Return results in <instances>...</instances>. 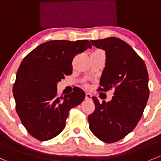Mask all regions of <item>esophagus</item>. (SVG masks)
Returning <instances> with one entry per match:
<instances>
[{
    "label": "esophagus",
    "instance_id": "esophagus-1",
    "mask_svg": "<svg viewBox=\"0 0 161 161\" xmlns=\"http://www.w3.org/2000/svg\"><path fill=\"white\" fill-rule=\"evenodd\" d=\"M92 99V95L89 92H86V99Z\"/></svg>",
    "mask_w": 161,
    "mask_h": 161
}]
</instances>
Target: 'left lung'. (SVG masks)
Masks as SVG:
<instances>
[{
    "instance_id": "left-lung-1",
    "label": "left lung",
    "mask_w": 161,
    "mask_h": 161,
    "mask_svg": "<svg viewBox=\"0 0 161 161\" xmlns=\"http://www.w3.org/2000/svg\"><path fill=\"white\" fill-rule=\"evenodd\" d=\"M90 42L106 53L99 90L113 89L114 96L103 103L92 98L96 108L88 117L89 129L102 141L114 143L133 131L143 115L150 93L148 72L143 59L124 41L109 37Z\"/></svg>"
}]
</instances>
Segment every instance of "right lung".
I'll return each mask as SVG.
<instances>
[{"label": "right lung", "mask_w": 161, "mask_h": 161, "mask_svg": "<svg viewBox=\"0 0 161 161\" xmlns=\"http://www.w3.org/2000/svg\"><path fill=\"white\" fill-rule=\"evenodd\" d=\"M91 48L88 40L48 41L21 62L13 86L16 111L27 131L37 140L46 141L58 135L69 109L85 99L80 88L59 97L57 84L72 74L74 57Z\"/></svg>", "instance_id": "right-lung-1"}]
</instances>
